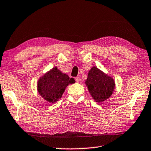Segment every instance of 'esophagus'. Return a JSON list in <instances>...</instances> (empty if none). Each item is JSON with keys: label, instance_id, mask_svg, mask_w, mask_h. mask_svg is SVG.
Here are the masks:
<instances>
[{"label": "esophagus", "instance_id": "1", "mask_svg": "<svg viewBox=\"0 0 151 151\" xmlns=\"http://www.w3.org/2000/svg\"><path fill=\"white\" fill-rule=\"evenodd\" d=\"M75 80H76V82H77V83H79V82H80V81H81V79H80V77L76 78Z\"/></svg>", "mask_w": 151, "mask_h": 151}]
</instances>
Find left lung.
<instances>
[{"label": "left lung", "instance_id": "8db88e82", "mask_svg": "<svg viewBox=\"0 0 151 151\" xmlns=\"http://www.w3.org/2000/svg\"><path fill=\"white\" fill-rule=\"evenodd\" d=\"M85 83L91 97L97 103H101L109 99L115 87L113 78L96 66L88 71Z\"/></svg>", "mask_w": 151, "mask_h": 151}]
</instances>
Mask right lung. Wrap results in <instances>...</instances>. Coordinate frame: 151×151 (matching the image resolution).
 Masks as SVG:
<instances>
[{
  "instance_id": "obj_1",
  "label": "right lung",
  "mask_w": 151,
  "mask_h": 151,
  "mask_svg": "<svg viewBox=\"0 0 151 151\" xmlns=\"http://www.w3.org/2000/svg\"><path fill=\"white\" fill-rule=\"evenodd\" d=\"M74 82L73 78H70L54 67L40 78L37 82V90L45 100L54 104L61 99L67 86Z\"/></svg>"
}]
</instances>
